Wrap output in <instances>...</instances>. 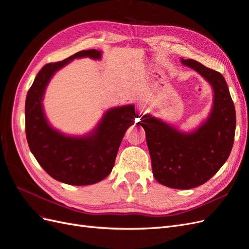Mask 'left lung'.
I'll use <instances>...</instances> for the list:
<instances>
[{"label":"left lung","mask_w":249,"mask_h":249,"mask_svg":"<svg viewBox=\"0 0 249 249\" xmlns=\"http://www.w3.org/2000/svg\"><path fill=\"white\" fill-rule=\"evenodd\" d=\"M213 88V107L206 122L192 133H182L149 114L138 123L145 131L155 178L175 189H191L212 178L228 160L233 144L236 111L220 72L192 59H180Z\"/></svg>","instance_id":"1"}]
</instances>
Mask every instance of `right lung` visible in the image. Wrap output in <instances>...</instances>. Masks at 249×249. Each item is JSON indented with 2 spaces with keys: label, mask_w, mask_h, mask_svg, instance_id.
Returning a JSON list of instances; mask_svg holds the SVG:
<instances>
[{
  "label": "right lung",
  "mask_w": 249,
  "mask_h": 249,
  "mask_svg": "<svg viewBox=\"0 0 249 249\" xmlns=\"http://www.w3.org/2000/svg\"><path fill=\"white\" fill-rule=\"evenodd\" d=\"M84 57L99 60L102 52L81 51L63 61L44 65L29 89L25 105L30 150L53 178L73 186L92 185L108 177L124 133L136 117L133 105L112 108L95 129L83 137L67 136L50 125L42 106L50 80L71 60Z\"/></svg>",
  "instance_id": "1"
}]
</instances>
